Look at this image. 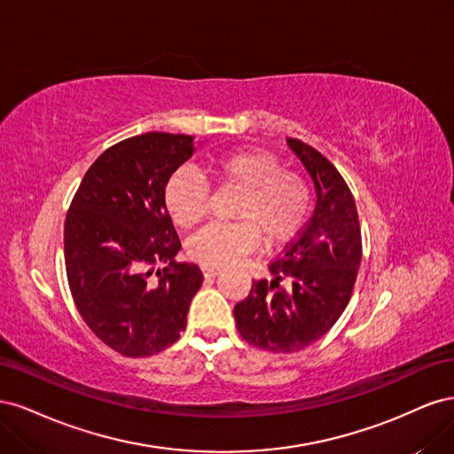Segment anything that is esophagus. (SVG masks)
Segmentation results:
<instances>
[{
  "mask_svg": "<svg viewBox=\"0 0 454 454\" xmlns=\"http://www.w3.org/2000/svg\"><path fill=\"white\" fill-rule=\"evenodd\" d=\"M222 272V267L219 265H202V274L204 277H215V274Z\"/></svg>",
  "mask_w": 454,
  "mask_h": 454,
  "instance_id": "1",
  "label": "esophagus"
}]
</instances>
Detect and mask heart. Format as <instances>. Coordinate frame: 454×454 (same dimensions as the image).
<instances>
[{
	"mask_svg": "<svg viewBox=\"0 0 454 454\" xmlns=\"http://www.w3.org/2000/svg\"><path fill=\"white\" fill-rule=\"evenodd\" d=\"M219 187L237 189L235 223H210L187 242V254L202 265H227L252 252L263 239L269 246L295 237L307 222L312 193L309 182L263 149H240L210 162ZM208 185L193 170L182 168L164 187V204L176 225H197L208 208Z\"/></svg>",
	"mask_w": 454,
	"mask_h": 454,
	"instance_id": "1",
	"label": "heart"
}]
</instances>
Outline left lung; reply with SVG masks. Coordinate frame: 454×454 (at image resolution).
Returning <instances> with one entry per match:
<instances>
[{"label": "left lung", "instance_id": "8db88e82", "mask_svg": "<svg viewBox=\"0 0 454 454\" xmlns=\"http://www.w3.org/2000/svg\"><path fill=\"white\" fill-rule=\"evenodd\" d=\"M287 144L312 177L316 208L269 263L272 278L254 280L235 305L242 339L269 352H297L322 339L345 312L362 261L358 210L345 177L309 144Z\"/></svg>", "mask_w": 454, "mask_h": 454}]
</instances>
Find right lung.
Returning <instances> with one entry per match:
<instances>
[{
	"mask_svg": "<svg viewBox=\"0 0 454 454\" xmlns=\"http://www.w3.org/2000/svg\"><path fill=\"white\" fill-rule=\"evenodd\" d=\"M193 155L187 134L147 132L122 140L92 162L64 222L67 286L81 318L127 358L157 354L185 332L202 286L182 248L164 187ZM159 262L168 267L153 272Z\"/></svg>",
	"mask_w": 454,
	"mask_h": 454,
	"instance_id": "add662e5",
	"label": "right lung"
}]
</instances>
